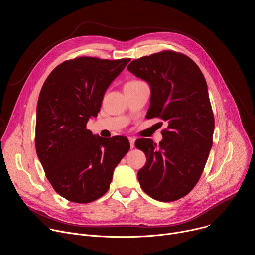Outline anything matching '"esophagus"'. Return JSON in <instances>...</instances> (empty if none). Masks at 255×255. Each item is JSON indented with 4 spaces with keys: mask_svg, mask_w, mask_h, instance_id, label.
I'll return each mask as SVG.
<instances>
[{
    "mask_svg": "<svg viewBox=\"0 0 255 255\" xmlns=\"http://www.w3.org/2000/svg\"><path fill=\"white\" fill-rule=\"evenodd\" d=\"M129 141H130V147L134 148V143H135V139L133 137H129Z\"/></svg>",
    "mask_w": 255,
    "mask_h": 255,
    "instance_id": "34e87169",
    "label": "esophagus"
}]
</instances>
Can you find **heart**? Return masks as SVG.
I'll list each match as a JSON object with an SVG mask.
<instances>
[{
	"label": "heart",
	"instance_id": "b5f03b06",
	"mask_svg": "<svg viewBox=\"0 0 255 255\" xmlns=\"http://www.w3.org/2000/svg\"><path fill=\"white\" fill-rule=\"evenodd\" d=\"M141 84H143V82H141V81H137V80H133V81L128 82V83L125 85V87H124V88H132V87L139 86V85H141Z\"/></svg>",
	"mask_w": 255,
	"mask_h": 255
}]
</instances>
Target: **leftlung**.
Returning a JSON list of instances; mask_svg holds the SVG:
<instances>
[{"mask_svg": "<svg viewBox=\"0 0 255 255\" xmlns=\"http://www.w3.org/2000/svg\"><path fill=\"white\" fill-rule=\"evenodd\" d=\"M127 69L150 86L146 117L167 123L158 145L146 138L135 142L146 156L137 173L140 186L154 200H178L197 185L213 145L215 122L206 80L195 61L170 50L135 59Z\"/></svg>", "mask_w": 255, "mask_h": 255, "instance_id": "left-lung-1", "label": "left lung"}]
</instances>
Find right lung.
<instances>
[{
  "label": "right lung",
  "instance_id": "add662e5",
  "mask_svg": "<svg viewBox=\"0 0 255 255\" xmlns=\"http://www.w3.org/2000/svg\"><path fill=\"white\" fill-rule=\"evenodd\" d=\"M129 61L66 60L43 84L36 109V152L55 192L70 202L86 204L105 195L130 148L126 137L103 138L87 129L107 89Z\"/></svg>",
  "mask_w": 255,
  "mask_h": 255
}]
</instances>
